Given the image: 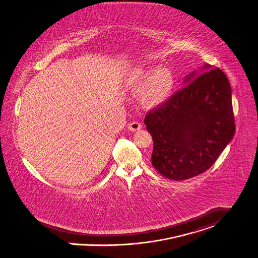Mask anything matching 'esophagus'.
I'll return each instance as SVG.
<instances>
[{"label": "esophagus", "instance_id": "esophagus-1", "mask_svg": "<svg viewBox=\"0 0 258 258\" xmlns=\"http://www.w3.org/2000/svg\"><path fill=\"white\" fill-rule=\"evenodd\" d=\"M141 128H142V125L137 121H134V122H131L128 124V129L132 132H136V131L140 130Z\"/></svg>", "mask_w": 258, "mask_h": 258}]
</instances>
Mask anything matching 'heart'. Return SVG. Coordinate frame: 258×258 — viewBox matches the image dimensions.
<instances>
[{
  "mask_svg": "<svg viewBox=\"0 0 258 258\" xmlns=\"http://www.w3.org/2000/svg\"><path fill=\"white\" fill-rule=\"evenodd\" d=\"M127 88L139 91L140 100L146 107H157L165 103L173 93L175 81L172 72L166 67L136 66L127 73Z\"/></svg>",
  "mask_w": 258,
  "mask_h": 258,
  "instance_id": "1",
  "label": "heart"
}]
</instances>
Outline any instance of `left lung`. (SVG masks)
<instances>
[{"mask_svg": "<svg viewBox=\"0 0 258 258\" xmlns=\"http://www.w3.org/2000/svg\"><path fill=\"white\" fill-rule=\"evenodd\" d=\"M183 84L144 120L154 141L152 164L173 180L206 171L235 130L232 88L223 71L205 64L187 75Z\"/></svg>", "mask_w": 258, "mask_h": 258, "instance_id": "8db88e82", "label": "left lung"}]
</instances>
